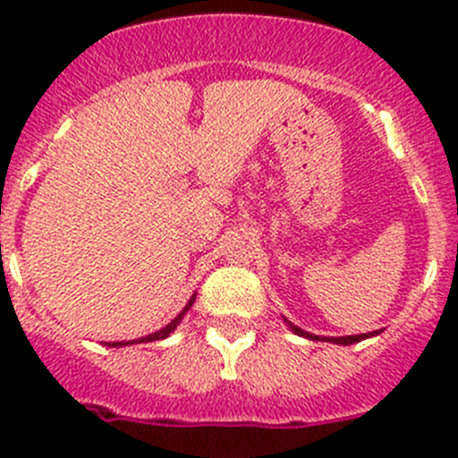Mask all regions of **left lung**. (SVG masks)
<instances>
[{
  "mask_svg": "<svg viewBox=\"0 0 458 458\" xmlns=\"http://www.w3.org/2000/svg\"><path fill=\"white\" fill-rule=\"evenodd\" d=\"M284 321L288 323V326H290V330H293L294 335H299V336H306V339H312V341H330V344H336V345H350V344H359V341L368 339V336H374V335H378V330H374V332H368V335H352V336H317V335H310V332L301 330V327L293 326V323H290L288 318H284Z\"/></svg>",
  "mask_w": 458,
  "mask_h": 458,
  "instance_id": "obj_1",
  "label": "left lung"
}]
</instances>
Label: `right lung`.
<instances>
[{
	"label": "right lung",
	"mask_w": 458,
	"mask_h": 458,
	"mask_svg": "<svg viewBox=\"0 0 458 458\" xmlns=\"http://www.w3.org/2000/svg\"><path fill=\"white\" fill-rule=\"evenodd\" d=\"M192 303H195V294H192V299H191V301H188V306L183 308V310L179 312V315L174 317L173 321L168 323V326H165V327H161V330H157V332H152V335H148V336H141V339H132V341H113V344H106V345H110V348H122V345H132V344H148V341H161V339H165V336H170V332H174V327H177L179 323H182L183 315H186V312H188V308H191Z\"/></svg>",
	"instance_id": "add662e5"
}]
</instances>
